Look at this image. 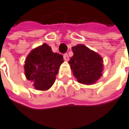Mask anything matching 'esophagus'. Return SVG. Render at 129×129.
Instances as JSON below:
<instances>
[{
	"label": "esophagus",
	"instance_id": "esophagus-1",
	"mask_svg": "<svg viewBox=\"0 0 129 129\" xmlns=\"http://www.w3.org/2000/svg\"><path fill=\"white\" fill-rule=\"evenodd\" d=\"M63 57H64V59L65 61H68V60H69V56H68V54H64Z\"/></svg>",
	"mask_w": 129,
	"mask_h": 129
}]
</instances>
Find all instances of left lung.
<instances>
[{"label":"left lung","instance_id":"1","mask_svg":"<svg viewBox=\"0 0 129 129\" xmlns=\"http://www.w3.org/2000/svg\"><path fill=\"white\" fill-rule=\"evenodd\" d=\"M72 49L74 55L69 64L75 78L80 84H94L102 76V57L82 44L72 47Z\"/></svg>","mask_w":129,"mask_h":129}]
</instances>
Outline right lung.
Masks as SVG:
<instances>
[{"mask_svg": "<svg viewBox=\"0 0 129 129\" xmlns=\"http://www.w3.org/2000/svg\"><path fill=\"white\" fill-rule=\"evenodd\" d=\"M63 62L62 55L53 52L50 47L44 43L27 56L24 64L25 75L27 79L33 82L35 89L48 90L54 83Z\"/></svg>", "mask_w": 129, "mask_h": 129, "instance_id": "right-lung-1", "label": "right lung"}]
</instances>
